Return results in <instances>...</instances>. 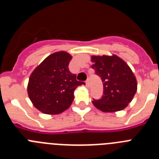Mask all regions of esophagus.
<instances>
[{
	"instance_id": "1",
	"label": "esophagus",
	"mask_w": 159,
	"mask_h": 159,
	"mask_svg": "<svg viewBox=\"0 0 159 159\" xmlns=\"http://www.w3.org/2000/svg\"><path fill=\"white\" fill-rule=\"evenodd\" d=\"M85 84H86V87L87 88H88V87H89V80H86L85 81Z\"/></svg>"
}]
</instances>
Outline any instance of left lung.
<instances>
[{
    "label": "left lung",
    "mask_w": 159,
    "mask_h": 159,
    "mask_svg": "<svg viewBox=\"0 0 159 159\" xmlns=\"http://www.w3.org/2000/svg\"><path fill=\"white\" fill-rule=\"evenodd\" d=\"M92 67L103 84V95L92 101L94 106L103 112L123 110L137 91V80L130 67L116 55L92 56Z\"/></svg>",
    "instance_id": "left-lung-1"
}]
</instances>
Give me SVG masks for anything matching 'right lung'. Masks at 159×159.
Here are the masks:
<instances>
[{
    "mask_svg": "<svg viewBox=\"0 0 159 159\" xmlns=\"http://www.w3.org/2000/svg\"><path fill=\"white\" fill-rule=\"evenodd\" d=\"M71 56L66 52L50 55L29 77L28 94L35 107L48 115L67 110L74 100V91L85 83L76 80L68 69Z\"/></svg>",
    "mask_w": 159,
    "mask_h": 159,
    "instance_id": "obj_1",
    "label": "right lung"
}]
</instances>
